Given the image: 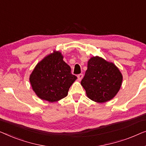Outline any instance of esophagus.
Instances as JSON below:
<instances>
[{"label": "esophagus", "instance_id": "1", "mask_svg": "<svg viewBox=\"0 0 146 146\" xmlns=\"http://www.w3.org/2000/svg\"><path fill=\"white\" fill-rule=\"evenodd\" d=\"M83 74H82V73H80L77 75V78H78V80H79V81H81V80L83 79Z\"/></svg>", "mask_w": 146, "mask_h": 146}]
</instances>
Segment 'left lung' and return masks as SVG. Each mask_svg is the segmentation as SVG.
Instances as JSON below:
<instances>
[{"label":"left lung","mask_w":146,"mask_h":146,"mask_svg":"<svg viewBox=\"0 0 146 146\" xmlns=\"http://www.w3.org/2000/svg\"><path fill=\"white\" fill-rule=\"evenodd\" d=\"M122 79V73L113 63L95 56L88 61L87 69L81 84L90 99L102 103L116 95Z\"/></svg>","instance_id":"8db88e82"}]
</instances>
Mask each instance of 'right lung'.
<instances>
[{
  "instance_id": "1",
  "label": "right lung",
  "mask_w": 146,
  "mask_h": 146,
  "mask_svg": "<svg viewBox=\"0 0 146 146\" xmlns=\"http://www.w3.org/2000/svg\"><path fill=\"white\" fill-rule=\"evenodd\" d=\"M63 59L61 52L54 51L40 61L30 75L33 91L42 100L53 102L65 98L77 79Z\"/></svg>"
}]
</instances>
